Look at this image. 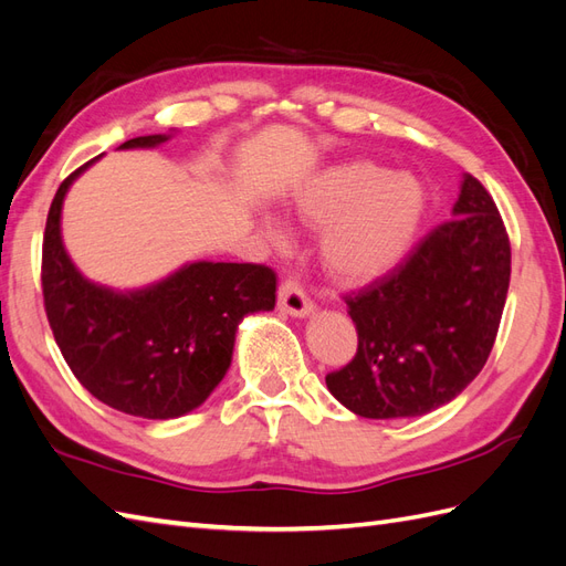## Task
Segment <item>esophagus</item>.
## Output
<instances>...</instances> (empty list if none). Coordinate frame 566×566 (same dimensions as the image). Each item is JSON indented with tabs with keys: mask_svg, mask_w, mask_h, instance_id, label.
Segmentation results:
<instances>
[{
	"mask_svg": "<svg viewBox=\"0 0 566 566\" xmlns=\"http://www.w3.org/2000/svg\"><path fill=\"white\" fill-rule=\"evenodd\" d=\"M279 310L290 316H295V318H306L314 314V302L306 297L300 283L283 281L281 290H279Z\"/></svg>",
	"mask_w": 566,
	"mask_h": 566,
	"instance_id": "1",
	"label": "esophagus"
}]
</instances>
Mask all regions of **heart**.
Returning <instances> with one entry per match:
<instances>
[{"instance_id":"obj_1","label":"heart","mask_w":566,"mask_h":566,"mask_svg":"<svg viewBox=\"0 0 566 566\" xmlns=\"http://www.w3.org/2000/svg\"><path fill=\"white\" fill-rule=\"evenodd\" d=\"M300 224L323 229L318 254L339 283L364 285L387 276L413 248L427 212L424 186L408 172L370 160H347L321 169L290 196ZM271 241L285 243L283 221L266 217Z\"/></svg>"}]
</instances>
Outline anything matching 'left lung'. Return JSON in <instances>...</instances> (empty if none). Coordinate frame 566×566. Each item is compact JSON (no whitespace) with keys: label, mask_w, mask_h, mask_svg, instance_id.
<instances>
[{"label":"left lung","mask_w":566,"mask_h":566,"mask_svg":"<svg viewBox=\"0 0 566 566\" xmlns=\"http://www.w3.org/2000/svg\"><path fill=\"white\" fill-rule=\"evenodd\" d=\"M451 217L389 276L347 300L358 349L325 385L356 416L432 413L486 364L507 297L510 241L472 175H462Z\"/></svg>","instance_id":"left-lung-1"}]
</instances>
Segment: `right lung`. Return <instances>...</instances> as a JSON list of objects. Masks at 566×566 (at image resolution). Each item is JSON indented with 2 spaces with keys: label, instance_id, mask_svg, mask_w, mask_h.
I'll return each instance as SVG.
<instances>
[{
  "label": "right lung",
  "instance_id": "right-lung-1",
  "mask_svg": "<svg viewBox=\"0 0 566 566\" xmlns=\"http://www.w3.org/2000/svg\"><path fill=\"white\" fill-rule=\"evenodd\" d=\"M175 134L136 136L117 148H158ZM98 158L75 169L49 208L42 248L46 318L65 364L92 397L119 413L172 420L205 403L224 380L238 325L273 310L276 276L262 264L198 260L134 290L90 281L65 250L61 212L71 186Z\"/></svg>",
  "mask_w": 566,
  "mask_h": 566
}]
</instances>
